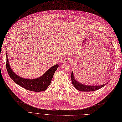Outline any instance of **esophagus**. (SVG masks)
I'll use <instances>...</instances> for the list:
<instances>
[{"mask_svg":"<svg viewBox=\"0 0 122 122\" xmlns=\"http://www.w3.org/2000/svg\"><path fill=\"white\" fill-rule=\"evenodd\" d=\"M71 58L69 57H66L65 59H64V61L65 62H67V63H69V62H70V61H71Z\"/></svg>","mask_w":122,"mask_h":122,"instance_id":"1","label":"esophagus"}]
</instances>
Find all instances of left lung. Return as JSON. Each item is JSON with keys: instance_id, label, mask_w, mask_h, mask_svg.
Returning <instances> with one entry per match:
<instances>
[{"instance_id": "obj_1", "label": "left lung", "mask_w": 122, "mask_h": 122, "mask_svg": "<svg viewBox=\"0 0 122 122\" xmlns=\"http://www.w3.org/2000/svg\"><path fill=\"white\" fill-rule=\"evenodd\" d=\"M71 78L72 83L73 86H75V87L77 90L78 91H81V92H92L94 91L98 90L100 88L104 86L107 83H105L104 84H103L102 86H86V85H84L82 83H80V82H78L77 81L75 80L74 78V74L73 72H72Z\"/></svg>"}]
</instances>
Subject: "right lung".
I'll return each instance as SVG.
<instances>
[{"label":"right lung","mask_w":122,"mask_h":122,"mask_svg":"<svg viewBox=\"0 0 122 122\" xmlns=\"http://www.w3.org/2000/svg\"><path fill=\"white\" fill-rule=\"evenodd\" d=\"M6 67L10 77L16 83L27 90L38 92L44 91L47 89L51 83V80L55 71L58 67V65L57 64L53 66L43 75L34 79L22 78L14 73L10 67L8 57H6Z\"/></svg>","instance_id":"obj_1"}]
</instances>
